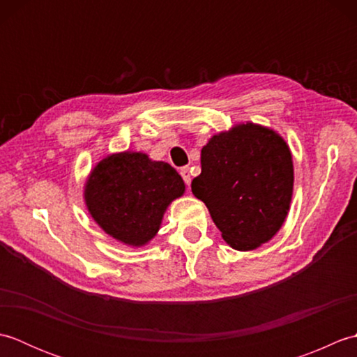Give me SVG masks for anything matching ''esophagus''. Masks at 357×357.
Segmentation results:
<instances>
[{"mask_svg":"<svg viewBox=\"0 0 357 357\" xmlns=\"http://www.w3.org/2000/svg\"><path fill=\"white\" fill-rule=\"evenodd\" d=\"M181 176H183L184 183H185L187 185H190V183H192V172H190V167H183V169H181Z\"/></svg>","mask_w":357,"mask_h":357,"instance_id":"1","label":"esophagus"}]
</instances>
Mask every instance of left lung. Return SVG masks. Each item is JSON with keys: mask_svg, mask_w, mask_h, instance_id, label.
Listing matches in <instances>:
<instances>
[{"mask_svg": "<svg viewBox=\"0 0 357 357\" xmlns=\"http://www.w3.org/2000/svg\"><path fill=\"white\" fill-rule=\"evenodd\" d=\"M291 151L276 130L239 123L208 139L192 192L231 248L250 252L280 230L293 198Z\"/></svg>", "mask_w": 357, "mask_h": 357, "instance_id": "obj_1", "label": "left lung"}]
</instances>
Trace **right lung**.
Segmentation results:
<instances>
[{
	"instance_id": "add662e5",
	"label": "right lung",
	"mask_w": 357,
	"mask_h": 357,
	"mask_svg": "<svg viewBox=\"0 0 357 357\" xmlns=\"http://www.w3.org/2000/svg\"><path fill=\"white\" fill-rule=\"evenodd\" d=\"M185 184L170 164L142 151L105 156L89 173L84 202L93 221L128 247H144L161 229L164 213Z\"/></svg>"
}]
</instances>
